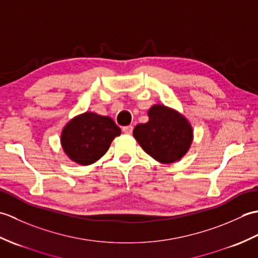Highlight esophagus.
I'll return each instance as SVG.
<instances>
[{"instance_id": "1", "label": "esophagus", "mask_w": 258, "mask_h": 258, "mask_svg": "<svg viewBox=\"0 0 258 258\" xmlns=\"http://www.w3.org/2000/svg\"><path fill=\"white\" fill-rule=\"evenodd\" d=\"M132 132H133V126L132 125L124 126V127H123V133L130 135V134H132Z\"/></svg>"}]
</instances>
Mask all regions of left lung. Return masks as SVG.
<instances>
[{
  "label": "left lung",
  "mask_w": 258,
  "mask_h": 258,
  "mask_svg": "<svg viewBox=\"0 0 258 258\" xmlns=\"http://www.w3.org/2000/svg\"><path fill=\"white\" fill-rule=\"evenodd\" d=\"M149 122L136 125L134 139L151 157L162 164L179 161L193 143L189 120L176 109L154 104L147 111Z\"/></svg>",
  "instance_id": "obj_1"
}]
</instances>
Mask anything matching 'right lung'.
<instances>
[{
  "instance_id": "right-lung-1",
  "label": "right lung",
  "mask_w": 258,
  "mask_h": 258,
  "mask_svg": "<svg viewBox=\"0 0 258 258\" xmlns=\"http://www.w3.org/2000/svg\"><path fill=\"white\" fill-rule=\"evenodd\" d=\"M118 135L120 128L111 117L85 112L65 124L61 145L71 161L87 166L100 160Z\"/></svg>"
}]
</instances>
